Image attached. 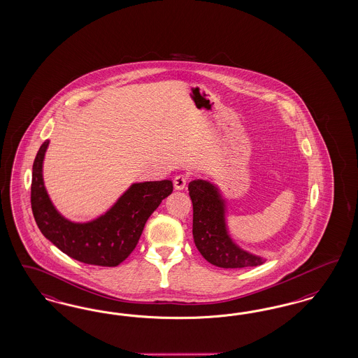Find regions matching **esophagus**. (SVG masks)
<instances>
[{"label": "esophagus", "mask_w": 358, "mask_h": 358, "mask_svg": "<svg viewBox=\"0 0 358 358\" xmlns=\"http://www.w3.org/2000/svg\"><path fill=\"white\" fill-rule=\"evenodd\" d=\"M173 184H174V187H176L177 190H182V189H185L186 184H187V176H185V174H180V176H177V177L174 178Z\"/></svg>", "instance_id": "esophagus-1"}]
</instances>
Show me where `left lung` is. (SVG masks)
I'll use <instances>...</instances> for the list:
<instances>
[{"label": "left lung", "instance_id": "8db88e82", "mask_svg": "<svg viewBox=\"0 0 358 358\" xmlns=\"http://www.w3.org/2000/svg\"><path fill=\"white\" fill-rule=\"evenodd\" d=\"M193 203V238L201 255L221 268H243L263 264L266 259L238 246L227 227V201L218 186L206 180L189 184Z\"/></svg>", "mask_w": 358, "mask_h": 358}]
</instances>
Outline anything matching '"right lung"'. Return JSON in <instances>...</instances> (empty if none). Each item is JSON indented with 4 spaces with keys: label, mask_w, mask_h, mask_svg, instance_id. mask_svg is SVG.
<instances>
[{
    "label": "right lung",
    "mask_w": 358,
    "mask_h": 358,
    "mask_svg": "<svg viewBox=\"0 0 358 358\" xmlns=\"http://www.w3.org/2000/svg\"><path fill=\"white\" fill-rule=\"evenodd\" d=\"M49 143L46 140L38 150L31 178V210L41 233L73 259L119 266L135 250L150 214L172 193V181L135 182L98 218L73 222L57 210L45 187L42 172Z\"/></svg>",
    "instance_id": "add662e5"
}]
</instances>
